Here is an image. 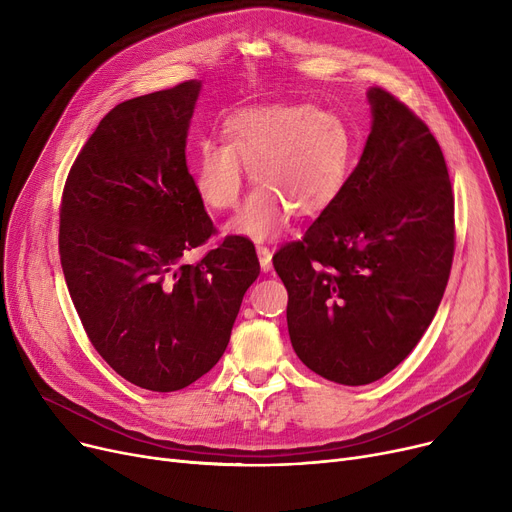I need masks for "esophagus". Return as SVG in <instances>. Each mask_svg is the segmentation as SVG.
<instances>
[{
  "label": "esophagus",
  "instance_id": "34e87169",
  "mask_svg": "<svg viewBox=\"0 0 512 512\" xmlns=\"http://www.w3.org/2000/svg\"><path fill=\"white\" fill-rule=\"evenodd\" d=\"M257 257H259V265L263 272L272 270V251L267 249L265 245H257Z\"/></svg>",
  "mask_w": 512,
  "mask_h": 512
}]
</instances>
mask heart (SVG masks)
Masks as SVG:
<instances>
[{"label": "heart", "instance_id": "1", "mask_svg": "<svg viewBox=\"0 0 512 512\" xmlns=\"http://www.w3.org/2000/svg\"><path fill=\"white\" fill-rule=\"evenodd\" d=\"M222 141L197 145L193 188L205 207L232 209L245 166L255 188L226 232L253 240L278 236L292 213L299 220L326 213L342 195L355 157L351 126L309 103L240 107L222 120Z\"/></svg>", "mask_w": 512, "mask_h": 512}]
</instances>
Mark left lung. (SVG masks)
Here are the masks:
<instances>
[{
	"label": "left lung",
	"mask_w": 512,
	"mask_h": 512,
	"mask_svg": "<svg viewBox=\"0 0 512 512\" xmlns=\"http://www.w3.org/2000/svg\"><path fill=\"white\" fill-rule=\"evenodd\" d=\"M371 132L338 201L274 255L297 357L363 386L417 346L440 307L454 253V197L429 128L371 87Z\"/></svg>",
	"instance_id": "1"
}]
</instances>
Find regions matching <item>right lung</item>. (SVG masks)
<instances>
[{
  "mask_svg": "<svg viewBox=\"0 0 512 512\" xmlns=\"http://www.w3.org/2000/svg\"><path fill=\"white\" fill-rule=\"evenodd\" d=\"M201 80L128 99L78 153L60 211V259L97 353L130 384L174 392L224 355L259 276L253 242L228 236L197 265L184 255L213 224L186 168Z\"/></svg>",
  "mask_w": 512,
  "mask_h": 512,
  "instance_id": "add662e5",
  "label": "right lung"
}]
</instances>
